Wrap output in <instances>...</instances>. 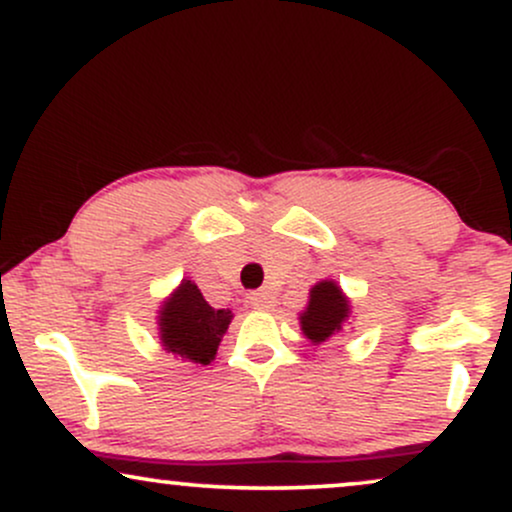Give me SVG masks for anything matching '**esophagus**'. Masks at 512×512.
Returning a JSON list of instances; mask_svg holds the SVG:
<instances>
[{"label": "esophagus", "instance_id": "1", "mask_svg": "<svg viewBox=\"0 0 512 512\" xmlns=\"http://www.w3.org/2000/svg\"><path fill=\"white\" fill-rule=\"evenodd\" d=\"M248 303L257 310H267V308H272L274 296L269 291H252L248 296Z\"/></svg>", "mask_w": 512, "mask_h": 512}]
</instances>
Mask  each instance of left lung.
<instances>
[{"instance_id": "8db88e82", "label": "left lung", "mask_w": 512, "mask_h": 512, "mask_svg": "<svg viewBox=\"0 0 512 512\" xmlns=\"http://www.w3.org/2000/svg\"><path fill=\"white\" fill-rule=\"evenodd\" d=\"M349 317V301L334 281H320L310 291V303L301 315V327L310 342L320 344L342 330V322Z\"/></svg>"}]
</instances>
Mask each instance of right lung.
Masks as SVG:
<instances>
[{
    "label": "right lung",
    "instance_id": "right-lung-1",
    "mask_svg": "<svg viewBox=\"0 0 512 512\" xmlns=\"http://www.w3.org/2000/svg\"><path fill=\"white\" fill-rule=\"evenodd\" d=\"M231 317V310L211 308L192 281H182L161 310V342L173 354L207 366Z\"/></svg>",
    "mask_w": 512,
    "mask_h": 512
}]
</instances>
